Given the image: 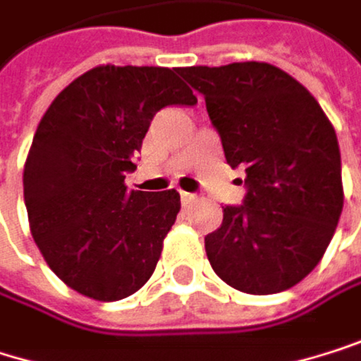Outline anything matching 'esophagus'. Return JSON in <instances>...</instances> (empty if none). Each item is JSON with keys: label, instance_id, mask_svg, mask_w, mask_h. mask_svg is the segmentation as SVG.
<instances>
[{"label": "esophagus", "instance_id": "esophagus-1", "mask_svg": "<svg viewBox=\"0 0 361 361\" xmlns=\"http://www.w3.org/2000/svg\"><path fill=\"white\" fill-rule=\"evenodd\" d=\"M179 199H182V205H192L195 201H197V197L195 195H190V192H179Z\"/></svg>", "mask_w": 361, "mask_h": 361}]
</instances>
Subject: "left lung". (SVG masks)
<instances>
[{"mask_svg": "<svg viewBox=\"0 0 361 361\" xmlns=\"http://www.w3.org/2000/svg\"><path fill=\"white\" fill-rule=\"evenodd\" d=\"M205 98L226 164L246 171L244 205L205 238L214 271L242 293L295 287L323 259L343 214L336 130L314 96L265 61L182 68Z\"/></svg>", "mask_w": 361, "mask_h": 361, "instance_id": "1", "label": "left lung"}]
</instances>
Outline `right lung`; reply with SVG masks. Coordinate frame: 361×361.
I'll list each match as a JSON object with an SVG mask.
<instances>
[{
  "label": "right lung",
  "mask_w": 361,
  "mask_h": 361,
  "mask_svg": "<svg viewBox=\"0 0 361 361\" xmlns=\"http://www.w3.org/2000/svg\"><path fill=\"white\" fill-rule=\"evenodd\" d=\"M177 68L102 63L57 94L23 171L30 231L47 265L98 302L137 293L156 269L179 192L128 190L154 115L197 104Z\"/></svg>",
  "instance_id": "obj_1"
}]
</instances>
